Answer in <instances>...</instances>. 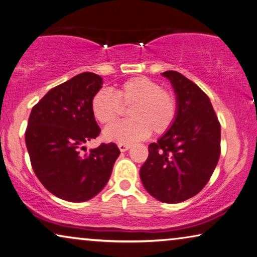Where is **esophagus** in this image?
Here are the masks:
<instances>
[{
    "instance_id": "1",
    "label": "esophagus",
    "mask_w": 257,
    "mask_h": 257,
    "mask_svg": "<svg viewBox=\"0 0 257 257\" xmlns=\"http://www.w3.org/2000/svg\"><path fill=\"white\" fill-rule=\"evenodd\" d=\"M117 147H118V149H120V151L124 152V151L129 150V149H130V147H132V145H130V144H124V143H118Z\"/></svg>"
}]
</instances>
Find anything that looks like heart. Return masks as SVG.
<instances>
[{
    "label": "heart",
    "mask_w": 257,
    "mask_h": 257,
    "mask_svg": "<svg viewBox=\"0 0 257 257\" xmlns=\"http://www.w3.org/2000/svg\"><path fill=\"white\" fill-rule=\"evenodd\" d=\"M123 106L130 107V118L105 129L107 141L133 143L151 134H164L173 125L178 114V100L173 92L147 76H136L124 80L115 92L101 89L91 100L95 120L109 125L118 120Z\"/></svg>",
    "instance_id": "b5f03b06"
}]
</instances>
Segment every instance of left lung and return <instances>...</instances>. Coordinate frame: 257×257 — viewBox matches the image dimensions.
<instances>
[{
  "instance_id": "8db88e82",
  "label": "left lung",
  "mask_w": 257,
  "mask_h": 257,
  "mask_svg": "<svg viewBox=\"0 0 257 257\" xmlns=\"http://www.w3.org/2000/svg\"><path fill=\"white\" fill-rule=\"evenodd\" d=\"M163 76L177 93V118L149 145L140 175L151 196L180 203L200 193L211 178L220 156V123L209 97L196 84L178 71Z\"/></svg>"
}]
</instances>
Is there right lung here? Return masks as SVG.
I'll use <instances>...</instances> for the list:
<instances>
[{
  "label": "right lung",
  "mask_w": 257,
  "mask_h": 257,
  "mask_svg": "<svg viewBox=\"0 0 257 257\" xmlns=\"http://www.w3.org/2000/svg\"><path fill=\"white\" fill-rule=\"evenodd\" d=\"M102 78L83 72L53 87L31 110L25 143L37 178L53 195L69 202L91 200L108 182L120 155L115 143L86 152L84 144L100 128L91 100Z\"/></svg>",
  "instance_id": "add662e5"
}]
</instances>
